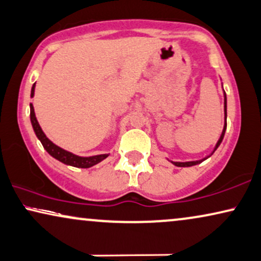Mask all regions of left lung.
Listing matches in <instances>:
<instances>
[{
	"label": "left lung",
	"mask_w": 261,
	"mask_h": 261,
	"mask_svg": "<svg viewBox=\"0 0 261 261\" xmlns=\"http://www.w3.org/2000/svg\"><path fill=\"white\" fill-rule=\"evenodd\" d=\"M224 113H225V123H224V128H223V132H222L221 138H219L218 143H217V145H216L215 151L217 150V147L219 146V145H221L222 140H223V138H224L225 129H226V96H225V92H224ZM215 151H213V152H215ZM205 160H206V158H204V160H202V161H205ZM202 161H197V162H185V163H180V162H172V163H174V164L176 165V167H192V165H195V164H198V163H201Z\"/></svg>",
	"instance_id": "obj_1"
}]
</instances>
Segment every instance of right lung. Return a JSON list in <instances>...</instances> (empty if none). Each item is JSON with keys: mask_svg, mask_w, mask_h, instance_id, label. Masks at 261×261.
I'll list each match as a JSON object with an SVG mask.
<instances>
[{"mask_svg": "<svg viewBox=\"0 0 261 261\" xmlns=\"http://www.w3.org/2000/svg\"><path fill=\"white\" fill-rule=\"evenodd\" d=\"M35 86L36 84H33L32 90H31V98L33 97V94H35ZM30 117H31L33 130H35L37 138H38L40 143H42L43 147L45 148L46 152H48L50 155H53L54 158H56L57 161L62 162L64 164L72 165V167H75V168H91L93 167V165H96L97 163H99V162H101L103 160H106L108 155H109V154H98V155H92V157H79V155L70 153V152L59 147L57 145H55L53 141H50L49 139L46 138V135L44 134V132L39 126L38 121H37L32 103L30 104Z\"/></svg>", "mask_w": 261, "mask_h": 261, "instance_id": "1", "label": "right lung"}]
</instances>
